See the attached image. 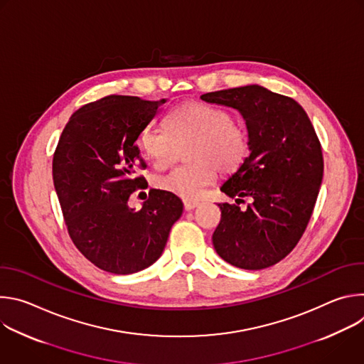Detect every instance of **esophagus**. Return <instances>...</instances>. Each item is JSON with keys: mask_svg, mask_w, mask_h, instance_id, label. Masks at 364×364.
I'll list each match as a JSON object with an SVG mask.
<instances>
[{"mask_svg": "<svg viewBox=\"0 0 364 364\" xmlns=\"http://www.w3.org/2000/svg\"><path fill=\"white\" fill-rule=\"evenodd\" d=\"M197 205H198L197 201H184V210L186 212H191V210L196 209Z\"/></svg>", "mask_w": 364, "mask_h": 364, "instance_id": "1", "label": "esophagus"}]
</instances>
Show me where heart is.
<instances>
[{"label":"heart","mask_w":364,"mask_h":364,"mask_svg":"<svg viewBox=\"0 0 364 364\" xmlns=\"http://www.w3.org/2000/svg\"><path fill=\"white\" fill-rule=\"evenodd\" d=\"M167 132L148 127L139 135V146L157 168H166L174 159L176 145L186 148L188 164L155 178V187L184 200H197L209 187L218 170L232 173L249 152V132L235 122L223 108L190 102L180 105L166 119Z\"/></svg>","instance_id":"b5f03b06"}]
</instances>
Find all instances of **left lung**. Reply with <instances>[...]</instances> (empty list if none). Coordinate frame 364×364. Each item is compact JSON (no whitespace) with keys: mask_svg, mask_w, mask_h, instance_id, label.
Returning <instances> with one entry per match:
<instances>
[{"mask_svg":"<svg viewBox=\"0 0 364 364\" xmlns=\"http://www.w3.org/2000/svg\"><path fill=\"white\" fill-rule=\"evenodd\" d=\"M203 100L237 109L249 132V157L220 190L237 204L220 203L213 233L218 255L236 268L265 269L296 246L313 215L324 160L306 112L292 97L264 86L209 92ZM252 203L242 213L238 201Z\"/></svg>","mask_w":364,"mask_h":364,"instance_id":"1","label":"left lung"}]
</instances>
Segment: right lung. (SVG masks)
Segmentation results:
<instances>
[{
	"label": "right lung",
	"mask_w": 364,
	"mask_h": 364,
	"mask_svg": "<svg viewBox=\"0 0 364 364\" xmlns=\"http://www.w3.org/2000/svg\"><path fill=\"white\" fill-rule=\"evenodd\" d=\"M166 99L111 95L79 108L53 155V183L68 232L99 269L129 275L161 256L183 213L178 197L151 190L139 210L129 196L144 187L146 164L135 144Z\"/></svg>",
	"instance_id": "obj_1"
}]
</instances>
